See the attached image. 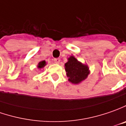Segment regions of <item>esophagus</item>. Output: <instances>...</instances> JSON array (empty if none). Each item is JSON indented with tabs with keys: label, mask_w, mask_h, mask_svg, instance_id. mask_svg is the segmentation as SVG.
Returning <instances> with one entry per match:
<instances>
[{
	"label": "esophagus",
	"mask_w": 126,
	"mask_h": 126,
	"mask_svg": "<svg viewBox=\"0 0 126 126\" xmlns=\"http://www.w3.org/2000/svg\"><path fill=\"white\" fill-rule=\"evenodd\" d=\"M54 63H57V64H59V63H60V61H61V59H55L54 60Z\"/></svg>",
	"instance_id": "obj_1"
}]
</instances>
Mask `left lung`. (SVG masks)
Listing matches in <instances>:
<instances>
[{"mask_svg": "<svg viewBox=\"0 0 126 126\" xmlns=\"http://www.w3.org/2000/svg\"><path fill=\"white\" fill-rule=\"evenodd\" d=\"M65 69L67 77H69L68 80L72 84L80 83L89 74L88 66L79 62L74 56L68 59V61L65 64Z\"/></svg>", "mask_w": 126, "mask_h": 126, "instance_id": "1", "label": "left lung"}]
</instances>
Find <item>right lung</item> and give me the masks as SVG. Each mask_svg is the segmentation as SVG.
I'll return each mask as SVG.
<instances>
[{"label": "right lung", "instance_id": "1", "mask_svg": "<svg viewBox=\"0 0 126 126\" xmlns=\"http://www.w3.org/2000/svg\"><path fill=\"white\" fill-rule=\"evenodd\" d=\"M46 65V62L45 61H40V63H38V65H37V67L39 69H41L42 67H45V65Z\"/></svg>", "mask_w": 126, "mask_h": 126}]
</instances>
